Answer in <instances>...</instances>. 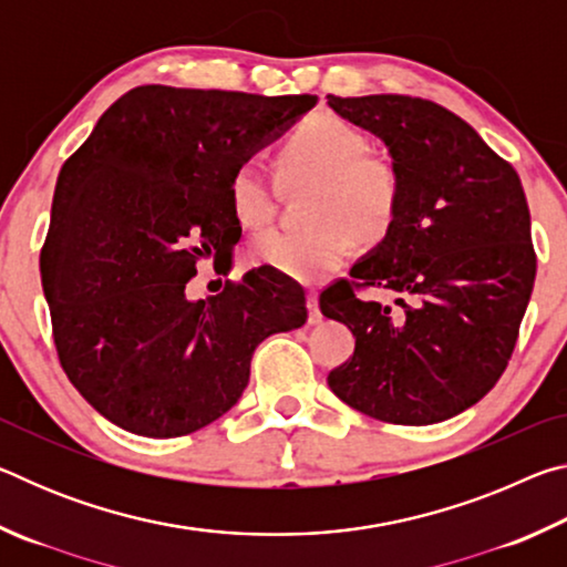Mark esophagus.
I'll list each match as a JSON object with an SVG mask.
<instances>
[{
  "label": "esophagus",
  "instance_id": "obj_1",
  "mask_svg": "<svg viewBox=\"0 0 567 567\" xmlns=\"http://www.w3.org/2000/svg\"><path fill=\"white\" fill-rule=\"evenodd\" d=\"M307 322L310 324H320L322 322V312H320V302H318V292L310 290L307 292Z\"/></svg>",
  "mask_w": 567,
  "mask_h": 567
}]
</instances>
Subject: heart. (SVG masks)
Listing matches in <instances>:
<instances>
[{
  "label": "heart",
  "instance_id": "obj_1",
  "mask_svg": "<svg viewBox=\"0 0 567 567\" xmlns=\"http://www.w3.org/2000/svg\"><path fill=\"white\" fill-rule=\"evenodd\" d=\"M287 187L312 185L300 233L267 229L249 239V260L300 282H320L350 255L352 239L380 243L395 225L402 182L395 162L368 152L364 134L332 112L307 114L277 152ZM227 197L239 225L262 227L275 215L270 179L255 162L229 175Z\"/></svg>",
  "mask_w": 567,
  "mask_h": 567
}]
</instances>
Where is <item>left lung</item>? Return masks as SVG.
I'll return each mask as SVG.
<instances>
[{
	"instance_id": "left-lung-1",
	"label": "left lung",
	"mask_w": 567,
	"mask_h": 567,
	"mask_svg": "<svg viewBox=\"0 0 567 567\" xmlns=\"http://www.w3.org/2000/svg\"><path fill=\"white\" fill-rule=\"evenodd\" d=\"M328 104L385 142L402 182L385 239L320 295L354 352L328 375L350 408L392 425H433L475 405L507 368L535 282L520 177L440 104L405 94ZM380 286L382 306L357 297Z\"/></svg>"
}]
</instances>
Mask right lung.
Wrapping results in <instances>:
<instances>
[{"label": "right lung", "mask_w": 567, "mask_h": 567, "mask_svg": "<svg viewBox=\"0 0 567 567\" xmlns=\"http://www.w3.org/2000/svg\"><path fill=\"white\" fill-rule=\"evenodd\" d=\"M318 104L223 90L134 87L56 177L40 272L62 370L114 425L179 437L243 398L252 352L302 328L305 292L257 267L189 300L199 260L229 267L243 227L229 175Z\"/></svg>", "instance_id": "obj_1"}]
</instances>
